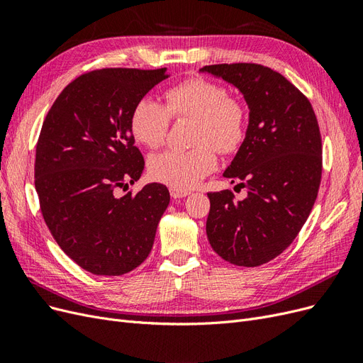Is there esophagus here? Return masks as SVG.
<instances>
[{"instance_id":"1","label":"esophagus","mask_w":363,"mask_h":363,"mask_svg":"<svg viewBox=\"0 0 363 363\" xmlns=\"http://www.w3.org/2000/svg\"><path fill=\"white\" fill-rule=\"evenodd\" d=\"M169 194L172 199H184V196H188L191 192L189 191H183V189H177V188H169Z\"/></svg>"}]
</instances>
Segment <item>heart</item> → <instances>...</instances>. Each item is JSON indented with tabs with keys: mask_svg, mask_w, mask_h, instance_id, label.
Here are the masks:
<instances>
[{
	"mask_svg": "<svg viewBox=\"0 0 363 363\" xmlns=\"http://www.w3.org/2000/svg\"><path fill=\"white\" fill-rule=\"evenodd\" d=\"M167 107L152 98H142L130 115L135 140L156 150L167 140L171 116L196 119L192 150H169L148 160L151 177L171 188L188 191L216 168V152H232L245 136V112L228 98L225 87L211 80H186L164 94Z\"/></svg>",
	"mask_w": 363,
	"mask_h": 363,
	"instance_id": "obj_1",
	"label": "heart"
}]
</instances>
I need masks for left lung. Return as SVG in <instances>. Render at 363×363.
<instances>
[{"label": "left lung", "instance_id": "1", "mask_svg": "<svg viewBox=\"0 0 363 363\" xmlns=\"http://www.w3.org/2000/svg\"><path fill=\"white\" fill-rule=\"evenodd\" d=\"M232 84L248 106V125L224 177L245 188L207 194L206 233L218 256L236 267H260L298 235L321 183V136L307 98L271 68L256 63L200 69Z\"/></svg>", "mask_w": 363, "mask_h": 363}]
</instances>
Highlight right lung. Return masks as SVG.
<instances>
[{
  "instance_id": "right-lung-1",
  "label": "right lung",
  "mask_w": 363,
  "mask_h": 363,
  "mask_svg": "<svg viewBox=\"0 0 363 363\" xmlns=\"http://www.w3.org/2000/svg\"><path fill=\"white\" fill-rule=\"evenodd\" d=\"M164 79L167 68L87 72L65 87L43 121L35 162L40 211L65 255L95 276L138 268L169 204L160 183L115 195L144 171L131 111Z\"/></svg>"
}]
</instances>
